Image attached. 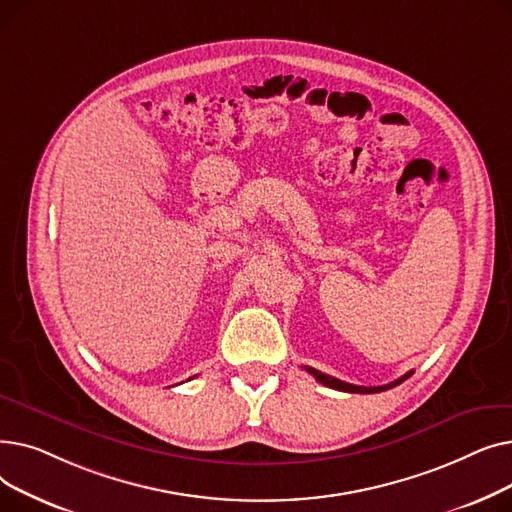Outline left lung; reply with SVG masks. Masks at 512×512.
I'll list each match as a JSON object with an SVG mask.
<instances>
[{"instance_id": "8db88e82", "label": "left lung", "mask_w": 512, "mask_h": 512, "mask_svg": "<svg viewBox=\"0 0 512 512\" xmlns=\"http://www.w3.org/2000/svg\"><path fill=\"white\" fill-rule=\"evenodd\" d=\"M305 371H309L319 384H324V386L334 388V390H342V392H353V394H373V392H382V390H388V388H394V386L402 384V382H405L407 378H411V375H413V371H409V373H405V375H402V378H398V380L392 382V384L365 388V386H355V384H346V382H342V380H336V378H332V375L321 373V371H317V369H313V367H305Z\"/></svg>"}]
</instances>
